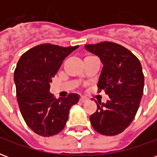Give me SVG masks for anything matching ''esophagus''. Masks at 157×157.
<instances>
[{
    "label": "esophagus",
    "mask_w": 157,
    "mask_h": 157,
    "mask_svg": "<svg viewBox=\"0 0 157 157\" xmlns=\"http://www.w3.org/2000/svg\"><path fill=\"white\" fill-rule=\"evenodd\" d=\"M80 101H81V102H83V103H84V102H87V99L85 97H82V98H80Z\"/></svg>",
    "instance_id": "esophagus-1"
}]
</instances>
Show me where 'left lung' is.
<instances>
[{"mask_svg":"<svg viewBox=\"0 0 157 157\" xmlns=\"http://www.w3.org/2000/svg\"><path fill=\"white\" fill-rule=\"evenodd\" d=\"M86 49L97 55L103 65L98 86L109 100L98 103L90 117L99 134L116 135L131 124L138 111L144 91V75L140 62L128 49L112 42L86 44Z\"/></svg>","mask_w":157,"mask_h":157,"instance_id":"left-lung-1","label":"left lung"}]
</instances>
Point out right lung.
<instances>
[{
    "label": "right lung",
    "instance_id": "1",
    "mask_svg": "<svg viewBox=\"0 0 157 157\" xmlns=\"http://www.w3.org/2000/svg\"><path fill=\"white\" fill-rule=\"evenodd\" d=\"M78 47L43 44L30 48L17 62L14 82L20 111L29 128L41 136L61 131L70 109L79 102L78 94L56 99L49 92L52 78L63 60Z\"/></svg>",
    "mask_w": 157,
    "mask_h": 157
}]
</instances>
